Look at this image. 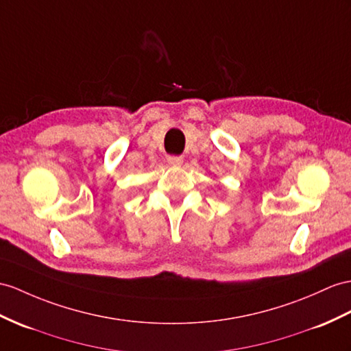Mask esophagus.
Masks as SVG:
<instances>
[{
  "instance_id": "1",
  "label": "esophagus",
  "mask_w": 351,
  "mask_h": 351,
  "mask_svg": "<svg viewBox=\"0 0 351 351\" xmlns=\"http://www.w3.org/2000/svg\"><path fill=\"white\" fill-rule=\"evenodd\" d=\"M167 160H168V164L173 165V167H180L183 164L182 156H168Z\"/></svg>"
}]
</instances>
